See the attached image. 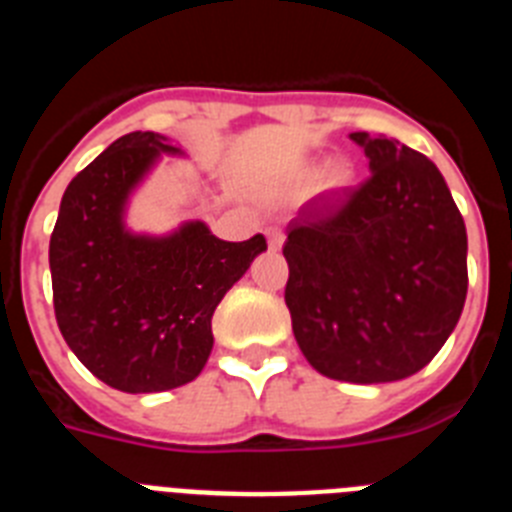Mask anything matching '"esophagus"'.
Instances as JSON below:
<instances>
[{
  "label": "esophagus",
  "instance_id": "34e87169",
  "mask_svg": "<svg viewBox=\"0 0 512 512\" xmlns=\"http://www.w3.org/2000/svg\"><path fill=\"white\" fill-rule=\"evenodd\" d=\"M269 246L274 248V251H277V248H282V243H285V233H282V230H279V227H269Z\"/></svg>",
  "mask_w": 512,
  "mask_h": 512
}]
</instances>
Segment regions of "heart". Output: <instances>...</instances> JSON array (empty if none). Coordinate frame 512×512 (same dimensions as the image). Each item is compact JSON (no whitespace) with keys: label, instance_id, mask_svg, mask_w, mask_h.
<instances>
[{"label":"heart","instance_id":"obj_1","mask_svg":"<svg viewBox=\"0 0 512 512\" xmlns=\"http://www.w3.org/2000/svg\"><path fill=\"white\" fill-rule=\"evenodd\" d=\"M347 178H349L347 170H344V168H336V170H334V176H331V181H334V183H344V181H347Z\"/></svg>","mask_w":512,"mask_h":512}]
</instances>
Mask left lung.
<instances>
[{"label": "left lung", "instance_id": "8db88e82", "mask_svg": "<svg viewBox=\"0 0 512 512\" xmlns=\"http://www.w3.org/2000/svg\"><path fill=\"white\" fill-rule=\"evenodd\" d=\"M368 181L287 225L285 303L326 378L391 383L438 355L464 310L466 225L440 170L396 139L349 134Z\"/></svg>", "mask_w": 512, "mask_h": 512}]
</instances>
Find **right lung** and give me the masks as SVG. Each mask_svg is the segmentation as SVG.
Instances as JSON below:
<instances>
[{
    "label": "right lung",
    "instance_id": "add662e5",
    "mask_svg": "<svg viewBox=\"0 0 512 512\" xmlns=\"http://www.w3.org/2000/svg\"><path fill=\"white\" fill-rule=\"evenodd\" d=\"M160 152L155 131H131L80 170L61 196L48 243L54 313L64 342L95 378L126 393L194 381L212 352V316L225 292L266 251L189 222L168 238L124 230V204Z\"/></svg>",
    "mask_w": 512,
    "mask_h": 512
}]
</instances>
